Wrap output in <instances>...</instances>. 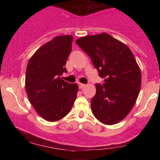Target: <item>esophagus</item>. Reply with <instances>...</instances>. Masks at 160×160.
<instances>
[{
  "label": "esophagus",
  "mask_w": 160,
  "mask_h": 160,
  "mask_svg": "<svg viewBox=\"0 0 160 160\" xmlns=\"http://www.w3.org/2000/svg\"><path fill=\"white\" fill-rule=\"evenodd\" d=\"M78 85H79V88H80V89H82V88H83V87H85V86H86V84H83V83H80V82H79V83H78Z\"/></svg>",
  "instance_id": "34e87169"
}]
</instances>
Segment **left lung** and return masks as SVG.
<instances>
[{
  "mask_svg": "<svg viewBox=\"0 0 160 160\" xmlns=\"http://www.w3.org/2000/svg\"><path fill=\"white\" fill-rule=\"evenodd\" d=\"M76 43L90 57L103 83H96L92 112L102 123L123 120L135 105L141 89V74L130 49L107 33L79 38Z\"/></svg>",
  "mask_w": 160,
  "mask_h": 160,
  "instance_id": "left-lung-1",
  "label": "left lung"
}]
</instances>
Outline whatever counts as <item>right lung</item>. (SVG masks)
<instances>
[{
  "label": "right lung",
  "mask_w": 160,
  "mask_h": 160,
  "mask_svg": "<svg viewBox=\"0 0 160 160\" xmlns=\"http://www.w3.org/2000/svg\"><path fill=\"white\" fill-rule=\"evenodd\" d=\"M73 37L58 36L45 43L29 59L25 76V89L37 113L54 122L71 111L78 91L77 83L62 80Z\"/></svg>",
  "instance_id": "add662e5"
}]
</instances>
